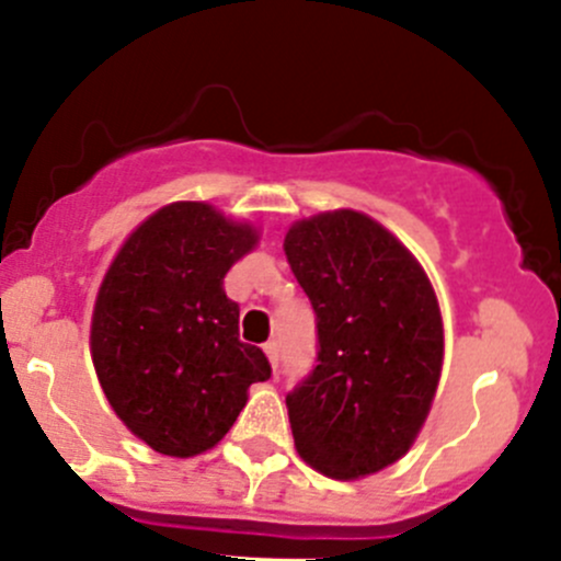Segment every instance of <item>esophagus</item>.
I'll return each instance as SVG.
<instances>
[{
    "instance_id": "34e87169",
    "label": "esophagus",
    "mask_w": 561,
    "mask_h": 561,
    "mask_svg": "<svg viewBox=\"0 0 561 561\" xmlns=\"http://www.w3.org/2000/svg\"><path fill=\"white\" fill-rule=\"evenodd\" d=\"M265 355H268V360H271V366H274L276 369V364H279V344L276 342H265Z\"/></svg>"
}]
</instances>
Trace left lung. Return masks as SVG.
<instances>
[{"mask_svg": "<svg viewBox=\"0 0 561 561\" xmlns=\"http://www.w3.org/2000/svg\"><path fill=\"white\" fill-rule=\"evenodd\" d=\"M285 254L317 314V366L287 393L309 467L355 480L415 443L443 371V317L421 263L360 211L293 225Z\"/></svg>", "mask_w": 561, "mask_h": 561, "instance_id": "1", "label": "left lung"}]
</instances>
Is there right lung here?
<instances>
[{"label": "right lung", "instance_id": "obj_1", "mask_svg": "<svg viewBox=\"0 0 561 561\" xmlns=\"http://www.w3.org/2000/svg\"><path fill=\"white\" fill-rule=\"evenodd\" d=\"M257 244L252 225L208 203L151 214L113 257L92 314V360L113 412L157 454L214 448L271 377L239 339V304L222 279Z\"/></svg>", "mask_w": 561, "mask_h": 561}]
</instances>
